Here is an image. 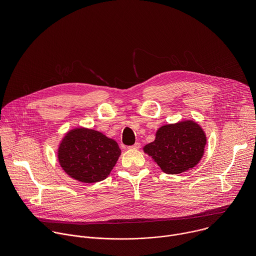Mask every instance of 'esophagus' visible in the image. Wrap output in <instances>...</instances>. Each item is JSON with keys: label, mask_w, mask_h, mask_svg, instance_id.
<instances>
[{"label": "esophagus", "mask_w": 256, "mask_h": 256, "mask_svg": "<svg viewBox=\"0 0 256 256\" xmlns=\"http://www.w3.org/2000/svg\"><path fill=\"white\" fill-rule=\"evenodd\" d=\"M140 148V142H136L134 144H132V146H130V150H138Z\"/></svg>", "instance_id": "esophagus-1"}]
</instances>
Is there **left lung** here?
<instances>
[{"mask_svg":"<svg viewBox=\"0 0 256 256\" xmlns=\"http://www.w3.org/2000/svg\"><path fill=\"white\" fill-rule=\"evenodd\" d=\"M206 144V136L202 126L186 120L159 128L155 140L146 144L142 150L163 172L180 174L198 164Z\"/></svg>","mask_w":256,"mask_h":256,"instance_id":"1","label":"left lung"}]
</instances>
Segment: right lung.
Instances as JSON below:
<instances>
[{"mask_svg": "<svg viewBox=\"0 0 256 256\" xmlns=\"http://www.w3.org/2000/svg\"><path fill=\"white\" fill-rule=\"evenodd\" d=\"M122 151L118 144L102 132L75 128L68 130L58 148L62 169L83 184L104 180L116 166Z\"/></svg>", "mask_w": 256, "mask_h": 256, "instance_id": "right-lung-1", "label": "right lung"}]
</instances>
